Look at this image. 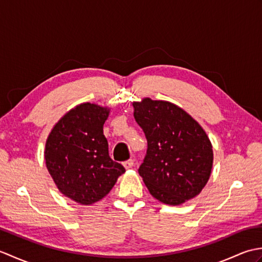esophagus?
Returning a JSON list of instances; mask_svg holds the SVG:
<instances>
[{"instance_id": "esophagus-1", "label": "esophagus", "mask_w": 262, "mask_h": 262, "mask_svg": "<svg viewBox=\"0 0 262 262\" xmlns=\"http://www.w3.org/2000/svg\"><path fill=\"white\" fill-rule=\"evenodd\" d=\"M124 166H125V169H132L133 166H134V160H127V161H125L124 163Z\"/></svg>"}]
</instances>
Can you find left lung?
Returning <instances> with one entry per match:
<instances>
[{
	"label": "left lung",
	"mask_w": 262,
	"mask_h": 262,
	"mask_svg": "<svg viewBox=\"0 0 262 262\" xmlns=\"http://www.w3.org/2000/svg\"><path fill=\"white\" fill-rule=\"evenodd\" d=\"M134 117L147 140L138 169L149 193L179 206L202 192L213 169V145L204 128L179 105L144 98L133 102Z\"/></svg>",
	"instance_id": "obj_1"
}]
</instances>
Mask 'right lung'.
<instances>
[{
  "label": "right lung",
  "mask_w": 262,
  "mask_h": 262,
  "mask_svg": "<svg viewBox=\"0 0 262 262\" xmlns=\"http://www.w3.org/2000/svg\"><path fill=\"white\" fill-rule=\"evenodd\" d=\"M109 107L83 102L69 110L46 140V168L60 193L81 205H92L110 192L125 168L108 153L103 124Z\"/></svg>",
  "instance_id": "1"
}]
</instances>
